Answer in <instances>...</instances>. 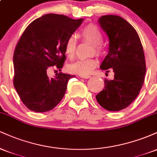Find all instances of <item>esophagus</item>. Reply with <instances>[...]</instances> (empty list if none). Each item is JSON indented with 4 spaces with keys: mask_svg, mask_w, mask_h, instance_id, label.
I'll return each instance as SVG.
<instances>
[{
    "mask_svg": "<svg viewBox=\"0 0 157 157\" xmlns=\"http://www.w3.org/2000/svg\"><path fill=\"white\" fill-rule=\"evenodd\" d=\"M80 77H82V78H84V79H89L91 77V75H80Z\"/></svg>",
    "mask_w": 157,
    "mask_h": 157,
    "instance_id": "1",
    "label": "esophagus"
}]
</instances>
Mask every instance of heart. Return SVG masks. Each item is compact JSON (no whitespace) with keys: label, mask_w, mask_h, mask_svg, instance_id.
Returning a JSON list of instances; mask_svg holds the SVG:
<instances>
[{"label":"heart","mask_w":157,"mask_h":157,"mask_svg":"<svg viewBox=\"0 0 157 157\" xmlns=\"http://www.w3.org/2000/svg\"><path fill=\"white\" fill-rule=\"evenodd\" d=\"M82 40L89 42L93 46L92 53L97 55H102L103 52L102 46V34L99 28L94 25H88L82 28L77 35ZM77 40L74 35H71L66 40L65 44V53L69 59H73L76 53ZM98 64V61L94 58L82 59L70 64L68 69L73 73L81 75H89L93 71Z\"/></svg>","instance_id":"obj_1"}]
</instances>
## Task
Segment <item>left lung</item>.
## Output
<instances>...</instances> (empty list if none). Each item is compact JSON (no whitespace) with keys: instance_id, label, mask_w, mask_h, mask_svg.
<instances>
[{"instance_id":"left-lung-1","label":"left lung","mask_w":157,"mask_h":157,"mask_svg":"<svg viewBox=\"0 0 157 157\" xmlns=\"http://www.w3.org/2000/svg\"><path fill=\"white\" fill-rule=\"evenodd\" d=\"M109 39V53L100 68L112 70L113 80H105V87L96 96L98 103L110 111L125 109L140 94L146 66L143 47L135 29L117 15H103L98 20Z\"/></svg>"}]
</instances>
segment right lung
Listing matches in <instances>:
<instances>
[{"mask_svg": "<svg viewBox=\"0 0 157 157\" xmlns=\"http://www.w3.org/2000/svg\"><path fill=\"white\" fill-rule=\"evenodd\" d=\"M83 19L47 14L30 23L14 52V86L23 103L31 111L46 112L61 101L68 80L75 75L60 72L49 78L52 66L61 68L66 60L65 44Z\"/></svg>", "mask_w": 157, "mask_h": 157, "instance_id": "1", "label": "right lung"}]
</instances>
